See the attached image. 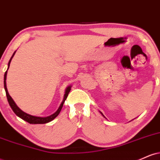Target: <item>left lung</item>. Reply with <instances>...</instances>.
<instances>
[{
  "label": "left lung",
  "instance_id": "left-lung-1",
  "mask_svg": "<svg viewBox=\"0 0 160 160\" xmlns=\"http://www.w3.org/2000/svg\"><path fill=\"white\" fill-rule=\"evenodd\" d=\"M100 113H102V116H103V117H104V116L103 115V113H102V112H101V111H100Z\"/></svg>",
  "mask_w": 160,
  "mask_h": 160
}]
</instances>
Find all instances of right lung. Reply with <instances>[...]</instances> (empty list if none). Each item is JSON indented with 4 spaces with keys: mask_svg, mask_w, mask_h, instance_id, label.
I'll return each mask as SVG.
<instances>
[{
    "mask_svg": "<svg viewBox=\"0 0 160 160\" xmlns=\"http://www.w3.org/2000/svg\"><path fill=\"white\" fill-rule=\"evenodd\" d=\"M16 53V51L14 52L13 54H12V57L10 58V61H9V63H8V68L9 67H10V62L11 60H12V57L14 56V55H15ZM7 68V70H8ZM7 71L5 72L4 74V80H3V84H4V89H5V92H6V95H7V101H8L9 102V104H10V108H12V110L13 111L14 113H16V116H18V117H20L21 119H22L23 120L26 121V122H29L30 124H43V123H47V122H50V121H52V120H54L55 118L59 114L60 111H61L62 107H63V104H64V102H65V101L66 100V98H67L68 95L70 91H71V86H68L67 88H66L65 89V95H64V98H63V101H62V104H60L59 108H58V109L57 110L56 112H55L54 113L50 116H48V117H36V116H32V115H30L28 114V113H25V112L22 111L20 108L18 107L17 105H16V104L15 103V102L13 101V99L11 98V96L10 95H9L8 93V91H7V83H6V80H7Z\"/></svg>",
    "mask_w": 160,
    "mask_h": 160,
    "instance_id": "right-lung-1",
    "label": "right lung"
}]
</instances>
